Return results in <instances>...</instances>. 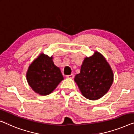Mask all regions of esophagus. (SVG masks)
Listing matches in <instances>:
<instances>
[{"label": "esophagus", "instance_id": "obj_1", "mask_svg": "<svg viewBox=\"0 0 134 134\" xmlns=\"http://www.w3.org/2000/svg\"><path fill=\"white\" fill-rule=\"evenodd\" d=\"M67 77H68V78L73 79L74 77V75H73V74H71V75H67Z\"/></svg>", "mask_w": 134, "mask_h": 134}]
</instances>
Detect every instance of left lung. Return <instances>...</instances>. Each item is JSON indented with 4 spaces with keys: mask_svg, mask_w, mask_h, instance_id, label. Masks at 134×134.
<instances>
[{
    "mask_svg": "<svg viewBox=\"0 0 134 134\" xmlns=\"http://www.w3.org/2000/svg\"><path fill=\"white\" fill-rule=\"evenodd\" d=\"M113 79L110 65L98 52H95L91 57L85 58L81 72L75 77L82 94L92 100L101 98L108 91Z\"/></svg>",
    "mask_w": 134,
    "mask_h": 134,
    "instance_id": "8db88e82",
    "label": "left lung"
}]
</instances>
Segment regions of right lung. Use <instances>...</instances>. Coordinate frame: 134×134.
I'll return each instance as SVG.
<instances>
[{"label": "right lung", "instance_id": "add662e5", "mask_svg": "<svg viewBox=\"0 0 134 134\" xmlns=\"http://www.w3.org/2000/svg\"><path fill=\"white\" fill-rule=\"evenodd\" d=\"M29 86L35 93L46 96L51 94L64 79L53 57L41 53L29 65L26 73Z\"/></svg>", "mask_w": 134, "mask_h": 134}]
</instances>
